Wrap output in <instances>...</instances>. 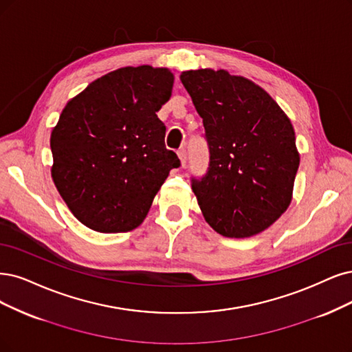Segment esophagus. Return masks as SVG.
<instances>
[{"instance_id": "esophagus-1", "label": "esophagus", "mask_w": 352, "mask_h": 352, "mask_svg": "<svg viewBox=\"0 0 352 352\" xmlns=\"http://www.w3.org/2000/svg\"><path fill=\"white\" fill-rule=\"evenodd\" d=\"M177 153H178V158L181 161V165L184 166L187 164V151H186V148H179Z\"/></svg>"}]
</instances>
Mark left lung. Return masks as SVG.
Masks as SVG:
<instances>
[{
    "instance_id": "left-lung-1",
    "label": "left lung",
    "mask_w": 352,
    "mask_h": 352,
    "mask_svg": "<svg viewBox=\"0 0 352 352\" xmlns=\"http://www.w3.org/2000/svg\"><path fill=\"white\" fill-rule=\"evenodd\" d=\"M203 119L210 161L191 177L206 222L226 238L263 232L285 212L300 164L294 129L268 93L228 71L179 76Z\"/></svg>"
}]
</instances>
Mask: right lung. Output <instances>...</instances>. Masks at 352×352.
<instances>
[{
    "instance_id": "obj_1",
    "label": "right lung",
    "mask_w": 352,
    "mask_h": 352,
    "mask_svg": "<svg viewBox=\"0 0 352 352\" xmlns=\"http://www.w3.org/2000/svg\"><path fill=\"white\" fill-rule=\"evenodd\" d=\"M174 75L148 65L91 82L52 130V177L74 216L89 229L129 232L146 217L169 171L181 165L165 148L158 119Z\"/></svg>"
}]
</instances>
